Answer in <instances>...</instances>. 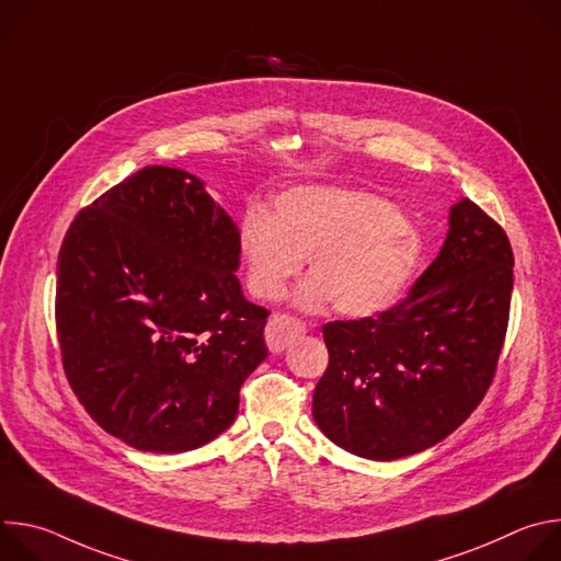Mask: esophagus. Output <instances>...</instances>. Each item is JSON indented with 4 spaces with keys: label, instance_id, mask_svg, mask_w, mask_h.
<instances>
[{
    "label": "esophagus",
    "instance_id": "34e87169",
    "mask_svg": "<svg viewBox=\"0 0 561 561\" xmlns=\"http://www.w3.org/2000/svg\"><path fill=\"white\" fill-rule=\"evenodd\" d=\"M306 327L299 319H293L288 314H275L266 324V344L271 353H282L295 337L304 335Z\"/></svg>",
    "mask_w": 561,
    "mask_h": 561
}]
</instances>
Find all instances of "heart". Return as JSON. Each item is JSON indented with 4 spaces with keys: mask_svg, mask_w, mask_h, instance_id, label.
Masks as SVG:
<instances>
[{
    "mask_svg": "<svg viewBox=\"0 0 561 561\" xmlns=\"http://www.w3.org/2000/svg\"><path fill=\"white\" fill-rule=\"evenodd\" d=\"M237 242L255 297H284L308 257L312 277L297 290V306L335 304L348 317L379 314L402 299L424 249L404 210L373 193L327 184L284 191L271 215L249 206Z\"/></svg>",
    "mask_w": 561,
    "mask_h": 561,
    "instance_id": "obj_1",
    "label": "heart"
}]
</instances>
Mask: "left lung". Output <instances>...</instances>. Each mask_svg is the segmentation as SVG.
<instances>
[{"mask_svg": "<svg viewBox=\"0 0 561 561\" xmlns=\"http://www.w3.org/2000/svg\"><path fill=\"white\" fill-rule=\"evenodd\" d=\"M511 293L506 232L477 204L459 199L439 255L404 301L322 329L331 359L312 392L319 431L375 461L446 439L493 381Z\"/></svg>", "mask_w": 561, "mask_h": 561, "instance_id": "1", "label": "left lung"}]
</instances>
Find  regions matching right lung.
Wrapping results in <instances>:
<instances>
[{"mask_svg": "<svg viewBox=\"0 0 561 561\" xmlns=\"http://www.w3.org/2000/svg\"><path fill=\"white\" fill-rule=\"evenodd\" d=\"M237 224L199 178L146 167L70 224L57 260L64 373L87 413L146 453H186L237 417L268 310L237 279Z\"/></svg>", "mask_w": 561, "mask_h": 561, "instance_id": "right-lung-1", "label": "right lung"}]
</instances>
